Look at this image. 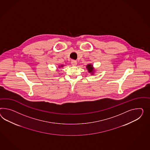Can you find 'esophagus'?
<instances>
[{
  "label": "esophagus",
  "mask_w": 150,
  "mask_h": 150,
  "mask_svg": "<svg viewBox=\"0 0 150 150\" xmlns=\"http://www.w3.org/2000/svg\"><path fill=\"white\" fill-rule=\"evenodd\" d=\"M71 64H72V65L73 66H75L77 65V61H76V60H72V61H71Z\"/></svg>",
  "instance_id": "34e87169"
}]
</instances>
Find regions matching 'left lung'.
<instances>
[{
	"instance_id": "obj_1",
	"label": "left lung",
	"mask_w": 150,
	"mask_h": 150,
	"mask_svg": "<svg viewBox=\"0 0 150 150\" xmlns=\"http://www.w3.org/2000/svg\"><path fill=\"white\" fill-rule=\"evenodd\" d=\"M86 69H88V73H91V75H93V74L95 73V68L93 67V65L91 64H88L86 66Z\"/></svg>"
}]
</instances>
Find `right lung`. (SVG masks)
Instances as JSON below:
<instances>
[{
    "label": "right lung",
    "instance_id": "1",
    "mask_svg": "<svg viewBox=\"0 0 150 150\" xmlns=\"http://www.w3.org/2000/svg\"><path fill=\"white\" fill-rule=\"evenodd\" d=\"M64 66V65H61L59 66H58V69H57V70H58L59 69H60V68H61V67H63Z\"/></svg>",
    "mask_w": 150,
    "mask_h": 150
}]
</instances>
